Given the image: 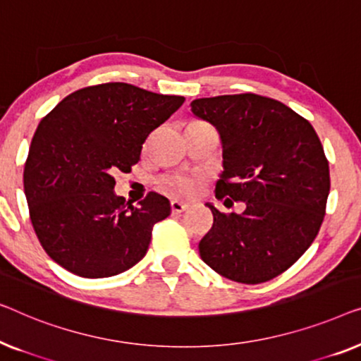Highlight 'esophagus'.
<instances>
[{
	"label": "esophagus",
	"instance_id": "1",
	"mask_svg": "<svg viewBox=\"0 0 361 361\" xmlns=\"http://www.w3.org/2000/svg\"><path fill=\"white\" fill-rule=\"evenodd\" d=\"M188 207H190V204H186V202H181V201H178V200L171 201V211L176 212V214H180V212L186 211Z\"/></svg>",
	"mask_w": 361,
	"mask_h": 361
}]
</instances>
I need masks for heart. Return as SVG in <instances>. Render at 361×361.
I'll return each instance as SVG.
<instances>
[{"label": "heart", "instance_id": "obj_1", "mask_svg": "<svg viewBox=\"0 0 361 361\" xmlns=\"http://www.w3.org/2000/svg\"><path fill=\"white\" fill-rule=\"evenodd\" d=\"M165 186L181 196H191L197 191V181L190 176H171L165 180Z\"/></svg>", "mask_w": 361, "mask_h": 361}]
</instances>
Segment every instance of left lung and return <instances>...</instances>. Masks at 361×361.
Listing matches in <instances>:
<instances>
[{
  "label": "left lung",
  "instance_id": "8db88e82",
  "mask_svg": "<svg viewBox=\"0 0 361 361\" xmlns=\"http://www.w3.org/2000/svg\"><path fill=\"white\" fill-rule=\"evenodd\" d=\"M222 144L216 196L243 201L242 214L214 204L201 260L227 280L258 284L281 275L311 247L331 191L329 161L309 121L280 101L243 93L191 101Z\"/></svg>",
  "mask_w": 361,
  "mask_h": 361
}]
</instances>
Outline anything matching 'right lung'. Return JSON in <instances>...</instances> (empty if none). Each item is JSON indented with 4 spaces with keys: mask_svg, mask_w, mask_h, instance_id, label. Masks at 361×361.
<instances>
[{
    "mask_svg": "<svg viewBox=\"0 0 361 361\" xmlns=\"http://www.w3.org/2000/svg\"><path fill=\"white\" fill-rule=\"evenodd\" d=\"M183 96L128 83L88 86L40 121L24 166L30 221L55 263L83 278H108L145 257L152 229L170 201L149 192L139 207L114 192V173H129L142 144Z\"/></svg>",
    "mask_w": 361,
    "mask_h": 361,
    "instance_id": "obj_1",
    "label": "right lung"
}]
</instances>
